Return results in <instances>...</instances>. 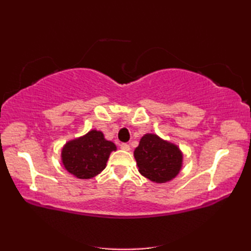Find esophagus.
I'll use <instances>...</instances> for the list:
<instances>
[{
  "mask_svg": "<svg viewBox=\"0 0 251 251\" xmlns=\"http://www.w3.org/2000/svg\"><path fill=\"white\" fill-rule=\"evenodd\" d=\"M120 147L122 150H125V151H129L130 150V146L128 144H121Z\"/></svg>",
  "mask_w": 251,
  "mask_h": 251,
  "instance_id": "34e87169",
  "label": "esophagus"
}]
</instances>
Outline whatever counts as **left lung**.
<instances>
[{"label":"left lung","mask_w":251,"mask_h":251,"mask_svg":"<svg viewBox=\"0 0 251 251\" xmlns=\"http://www.w3.org/2000/svg\"><path fill=\"white\" fill-rule=\"evenodd\" d=\"M133 156L139 173L157 184L174 179L183 167L184 155L180 148L156 133L144 134Z\"/></svg>","instance_id":"8db88e82"}]
</instances>
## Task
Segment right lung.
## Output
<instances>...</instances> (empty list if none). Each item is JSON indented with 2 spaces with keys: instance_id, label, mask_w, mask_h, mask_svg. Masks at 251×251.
<instances>
[{
  "instance_id": "add662e5",
  "label": "right lung",
  "mask_w": 251,
  "mask_h": 251,
  "mask_svg": "<svg viewBox=\"0 0 251 251\" xmlns=\"http://www.w3.org/2000/svg\"><path fill=\"white\" fill-rule=\"evenodd\" d=\"M117 150L100 130H90L84 136L72 139L61 148L60 159L65 169L76 178L90 179L106 167L110 153Z\"/></svg>"
}]
</instances>
